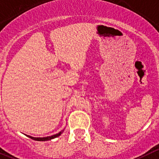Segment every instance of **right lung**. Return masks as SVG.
I'll list each match as a JSON object with an SVG mask.
<instances>
[{
    "label": "right lung",
    "instance_id": "obj_1",
    "mask_svg": "<svg viewBox=\"0 0 159 159\" xmlns=\"http://www.w3.org/2000/svg\"><path fill=\"white\" fill-rule=\"evenodd\" d=\"M63 131H64V130L60 131L58 134H54V135L49 136V137H31V136H29V135H27V137H30V138H31V139H33V140H38V141H45V140H52V139L59 137V136L61 135V134H62Z\"/></svg>",
    "mask_w": 159,
    "mask_h": 159
}]
</instances>
